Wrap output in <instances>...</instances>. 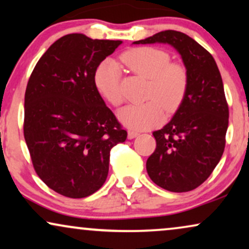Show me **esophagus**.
Returning a JSON list of instances; mask_svg holds the SVG:
<instances>
[{"instance_id": "1", "label": "esophagus", "mask_w": 249, "mask_h": 249, "mask_svg": "<svg viewBox=\"0 0 249 249\" xmlns=\"http://www.w3.org/2000/svg\"><path fill=\"white\" fill-rule=\"evenodd\" d=\"M138 135H139V133H138V132H135V131L130 130V131L127 132V138H128V139H134V138H137Z\"/></svg>"}]
</instances>
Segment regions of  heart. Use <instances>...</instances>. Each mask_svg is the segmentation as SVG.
Segmentation results:
<instances>
[{"mask_svg":"<svg viewBox=\"0 0 249 249\" xmlns=\"http://www.w3.org/2000/svg\"><path fill=\"white\" fill-rule=\"evenodd\" d=\"M122 62L135 74L147 78L148 85L142 105H131L119 110L118 118L132 130H147L162 122L166 115L180 108L188 90V72L180 63L170 62L164 50L153 47H138L121 56ZM94 85L114 107L124 101L122 89V71L114 61L102 62L94 72Z\"/></svg>","mask_w":249,"mask_h":249,"instance_id":"obj_1","label":"heart"}]
</instances>
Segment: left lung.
I'll list each match as a JSON object with an SVG mask.
<instances>
[{
	"instance_id": "left-lung-1",
	"label": "left lung",
	"mask_w": 249,
	"mask_h": 249,
	"mask_svg": "<svg viewBox=\"0 0 249 249\" xmlns=\"http://www.w3.org/2000/svg\"><path fill=\"white\" fill-rule=\"evenodd\" d=\"M155 42L169 43L181 55L188 72V90L171 121L153 132L156 148L146 168L157 186L181 193L199 187L218 164L225 148L229 106L221 73L208 50L172 30L133 43Z\"/></svg>"
}]
</instances>
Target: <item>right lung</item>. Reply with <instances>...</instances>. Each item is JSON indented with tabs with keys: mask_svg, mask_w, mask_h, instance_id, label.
<instances>
[{
	"mask_svg": "<svg viewBox=\"0 0 249 249\" xmlns=\"http://www.w3.org/2000/svg\"><path fill=\"white\" fill-rule=\"evenodd\" d=\"M119 40L73 33L41 56L25 92L24 138L33 168L49 188L72 199L95 193L109 171L110 150L126 140L94 85V72Z\"/></svg>",
	"mask_w": 249,
	"mask_h": 249,
	"instance_id": "add662e5",
	"label": "right lung"
}]
</instances>
